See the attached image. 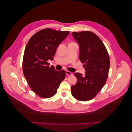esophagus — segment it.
<instances>
[{"label": "esophagus", "instance_id": "obj_1", "mask_svg": "<svg viewBox=\"0 0 132 132\" xmlns=\"http://www.w3.org/2000/svg\"><path fill=\"white\" fill-rule=\"evenodd\" d=\"M65 73H66L67 75H73L72 73L70 72V71H68V70H67L65 71Z\"/></svg>", "mask_w": 132, "mask_h": 132}]
</instances>
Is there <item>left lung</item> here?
Returning a JSON list of instances; mask_svg holds the SVG:
<instances>
[{"instance_id": "8db88e82", "label": "left lung", "mask_w": 132, "mask_h": 132, "mask_svg": "<svg viewBox=\"0 0 132 132\" xmlns=\"http://www.w3.org/2000/svg\"><path fill=\"white\" fill-rule=\"evenodd\" d=\"M73 36L79 46V59L85 69V75L74 73L77 83L71 86V94L79 101L95 97L106 82L110 65L109 55L104 44L91 31L73 32Z\"/></svg>"}]
</instances>
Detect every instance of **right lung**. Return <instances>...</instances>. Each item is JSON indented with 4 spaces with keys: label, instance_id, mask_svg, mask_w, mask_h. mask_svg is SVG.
I'll use <instances>...</instances> for the list:
<instances>
[{
    "label": "right lung",
    "instance_id": "obj_1",
    "mask_svg": "<svg viewBox=\"0 0 132 132\" xmlns=\"http://www.w3.org/2000/svg\"><path fill=\"white\" fill-rule=\"evenodd\" d=\"M69 34L68 31L43 29L34 34L26 46L23 73L31 90L42 98L54 96L65 77L64 70H55L47 61L53 59L57 47Z\"/></svg>",
    "mask_w": 132,
    "mask_h": 132
}]
</instances>
